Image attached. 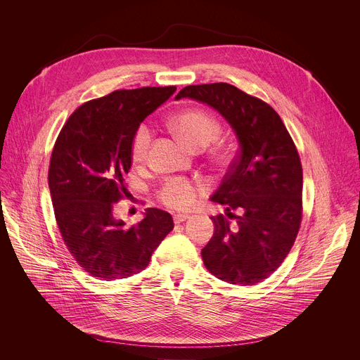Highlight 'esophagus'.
I'll use <instances>...</instances> for the list:
<instances>
[{
  "label": "esophagus",
  "mask_w": 360,
  "mask_h": 360,
  "mask_svg": "<svg viewBox=\"0 0 360 360\" xmlns=\"http://www.w3.org/2000/svg\"><path fill=\"white\" fill-rule=\"evenodd\" d=\"M191 217L189 215H185V214H178V215H175L174 217V222L175 224H182V222H185L186 219H189Z\"/></svg>",
  "instance_id": "1"
}]
</instances>
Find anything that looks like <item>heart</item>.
I'll use <instances>...</instances> for the list:
<instances>
[{
  "label": "heart",
  "mask_w": 360,
  "mask_h": 360,
  "mask_svg": "<svg viewBox=\"0 0 360 360\" xmlns=\"http://www.w3.org/2000/svg\"><path fill=\"white\" fill-rule=\"evenodd\" d=\"M171 125L178 136L192 149L200 150L207 148L218 135V122L202 111H184L171 120ZM152 141V131L146 124H141L132 138L131 153L132 160L136 164H142L149 152ZM200 192V186L192 181L172 178L168 179L161 192V200L169 208L174 210H188L196 202Z\"/></svg>",
  "instance_id": "1"
}]
</instances>
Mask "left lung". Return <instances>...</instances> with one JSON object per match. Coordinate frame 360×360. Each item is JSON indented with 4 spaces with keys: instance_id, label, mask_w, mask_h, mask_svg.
Returning <instances> with one entry per match:
<instances>
[{
    "instance_id": "obj_1",
    "label": "left lung",
    "mask_w": 360,
    "mask_h": 360,
    "mask_svg": "<svg viewBox=\"0 0 360 360\" xmlns=\"http://www.w3.org/2000/svg\"><path fill=\"white\" fill-rule=\"evenodd\" d=\"M181 98L219 112L239 145L238 160L211 196L226 210L211 218L215 232L200 252L203 264L228 283H259L281 266L299 231L303 176L295 143L272 107L233 85H189Z\"/></svg>"
}]
</instances>
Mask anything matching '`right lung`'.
<instances>
[{
  "mask_svg": "<svg viewBox=\"0 0 360 360\" xmlns=\"http://www.w3.org/2000/svg\"><path fill=\"white\" fill-rule=\"evenodd\" d=\"M175 91H114L81 105L58 135L48 186L63 239L91 276L117 281L143 271L174 229L172 217L157 208H146L143 219L128 226L114 217V205L127 195L136 128Z\"/></svg>",
  "mask_w": 360,
  "mask_h": 360,
  "instance_id": "obj_1",
  "label": "right lung"
}]
</instances>
